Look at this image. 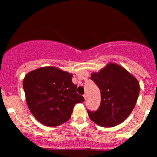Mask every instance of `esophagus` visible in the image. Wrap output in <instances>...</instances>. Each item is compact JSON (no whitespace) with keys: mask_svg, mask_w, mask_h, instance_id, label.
<instances>
[{"mask_svg":"<svg viewBox=\"0 0 157 157\" xmlns=\"http://www.w3.org/2000/svg\"><path fill=\"white\" fill-rule=\"evenodd\" d=\"M83 98H84V99L86 100V99H87V98H88L87 94H84V95H83Z\"/></svg>","mask_w":157,"mask_h":157,"instance_id":"34e87169","label":"esophagus"}]
</instances>
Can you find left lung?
<instances>
[{
    "mask_svg": "<svg viewBox=\"0 0 157 157\" xmlns=\"http://www.w3.org/2000/svg\"><path fill=\"white\" fill-rule=\"evenodd\" d=\"M91 80L101 91V103L97 111H88L89 118L98 126L113 127L126 120L136 104L140 91L139 81L126 68L108 63Z\"/></svg>",
    "mask_w": 157,
    "mask_h": 157,
    "instance_id": "obj_1",
    "label": "left lung"
}]
</instances>
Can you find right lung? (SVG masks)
Returning a JSON list of instances; mask_svg holds the SVG:
<instances>
[{
    "label": "right lung",
    "mask_w": 157,
    "mask_h": 157,
    "mask_svg": "<svg viewBox=\"0 0 157 157\" xmlns=\"http://www.w3.org/2000/svg\"><path fill=\"white\" fill-rule=\"evenodd\" d=\"M72 74L53 66L31 71L25 75L23 88L27 106L38 121L56 127L70 119L75 105L84 101L77 94Z\"/></svg>",
    "instance_id": "1"
}]
</instances>
